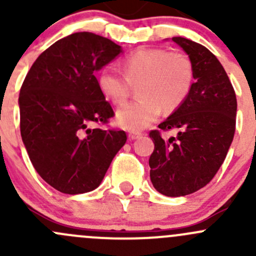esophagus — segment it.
I'll return each instance as SVG.
<instances>
[{
	"instance_id": "obj_1",
	"label": "esophagus",
	"mask_w": 256,
	"mask_h": 256,
	"mask_svg": "<svg viewBox=\"0 0 256 256\" xmlns=\"http://www.w3.org/2000/svg\"><path fill=\"white\" fill-rule=\"evenodd\" d=\"M141 136V132H138V131H130L128 132V140H136V138H138Z\"/></svg>"
}]
</instances>
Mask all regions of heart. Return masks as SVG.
<instances>
[{
  "label": "heart",
  "mask_w": 256,
  "mask_h": 256,
  "mask_svg": "<svg viewBox=\"0 0 256 256\" xmlns=\"http://www.w3.org/2000/svg\"><path fill=\"white\" fill-rule=\"evenodd\" d=\"M98 86L108 100L121 105L138 88L140 99L124 105L116 121L128 130H141L154 122L164 109L177 110L190 95L194 68L190 56L164 48H141L124 59V73L106 64L98 73Z\"/></svg>",
  "instance_id": "1"
}]
</instances>
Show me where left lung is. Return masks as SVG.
I'll list each match as a JSON object with an SVG mask.
<instances>
[{
	"instance_id": "obj_1",
	"label": "left lung",
	"mask_w": 256,
	"mask_h": 256,
	"mask_svg": "<svg viewBox=\"0 0 256 256\" xmlns=\"http://www.w3.org/2000/svg\"><path fill=\"white\" fill-rule=\"evenodd\" d=\"M194 68L192 90L186 102L150 131L154 150L150 156L154 187L168 197L187 196L208 184L226 160L236 121V96L216 56L204 46L182 37L172 38ZM180 130L164 142L161 130Z\"/></svg>"
}]
</instances>
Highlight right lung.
Returning a JSON list of instances; mask_svg holds the SVG:
<instances>
[{
    "label": "right lung",
    "mask_w": 256,
    "mask_h": 256,
    "mask_svg": "<svg viewBox=\"0 0 256 256\" xmlns=\"http://www.w3.org/2000/svg\"><path fill=\"white\" fill-rule=\"evenodd\" d=\"M120 53L108 38L73 33L36 59L20 86L22 141L38 174L59 192L95 190L128 140L125 131L95 126L115 115L95 72Z\"/></svg>",
    "instance_id": "obj_1"
}]
</instances>
